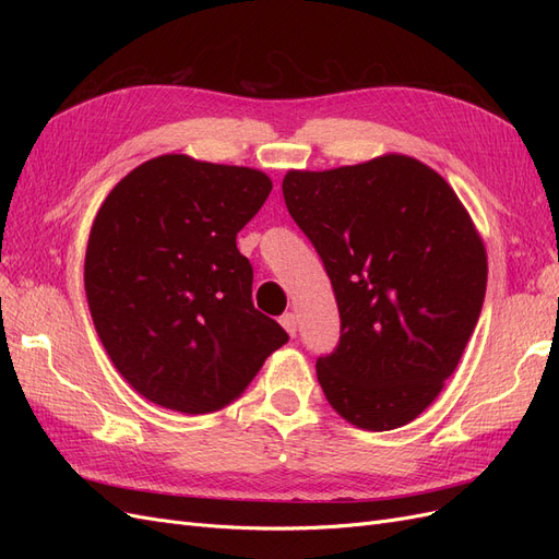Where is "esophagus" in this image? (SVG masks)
Masks as SVG:
<instances>
[{
    "label": "esophagus",
    "mask_w": 559,
    "mask_h": 559,
    "mask_svg": "<svg viewBox=\"0 0 559 559\" xmlns=\"http://www.w3.org/2000/svg\"><path fill=\"white\" fill-rule=\"evenodd\" d=\"M280 324H282V329L289 333L292 337L296 335V329H298V319H296V314L294 312H286V314H282L280 317Z\"/></svg>",
    "instance_id": "esophagus-1"
}]
</instances>
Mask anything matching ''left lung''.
Instances as JSON below:
<instances>
[{
  "mask_svg": "<svg viewBox=\"0 0 559 559\" xmlns=\"http://www.w3.org/2000/svg\"><path fill=\"white\" fill-rule=\"evenodd\" d=\"M282 193L341 310V343L317 359L326 401L366 431L408 425L441 394L480 317L476 224L441 175L403 154L289 170Z\"/></svg>",
  "mask_w": 559,
  "mask_h": 559,
  "instance_id": "8db88e82",
  "label": "left lung"
}]
</instances>
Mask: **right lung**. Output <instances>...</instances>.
Segmentation results:
<instances>
[{
    "label": "right lung",
    "mask_w": 559,
    "mask_h": 559,
    "mask_svg": "<svg viewBox=\"0 0 559 559\" xmlns=\"http://www.w3.org/2000/svg\"><path fill=\"white\" fill-rule=\"evenodd\" d=\"M270 191L253 167L165 154L105 198L83 282L111 364L146 401L222 411L289 341L253 308V270L235 245Z\"/></svg>",
    "instance_id": "add662e5"
}]
</instances>
